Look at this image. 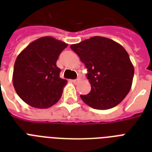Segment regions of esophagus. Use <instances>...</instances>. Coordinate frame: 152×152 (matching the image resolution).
<instances>
[{
	"label": "esophagus",
	"mask_w": 152,
	"mask_h": 152,
	"mask_svg": "<svg viewBox=\"0 0 152 152\" xmlns=\"http://www.w3.org/2000/svg\"><path fill=\"white\" fill-rule=\"evenodd\" d=\"M79 80H80L79 79H76V80H72V82H73L74 83H77L79 82Z\"/></svg>",
	"instance_id": "1"
}]
</instances>
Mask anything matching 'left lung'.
Returning <instances> with one entry per match:
<instances>
[{
    "mask_svg": "<svg viewBox=\"0 0 152 152\" xmlns=\"http://www.w3.org/2000/svg\"><path fill=\"white\" fill-rule=\"evenodd\" d=\"M70 47L88 69L91 90L80 95L82 100L96 110H108L120 103L129 92L134 76V67L124 47L101 36Z\"/></svg>",
    "mask_w": 152,
    "mask_h": 152,
    "instance_id": "8db88e82",
    "label": "left lung"
}]
</instances>
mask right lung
I'll return each mask as SVG.
<instances>
[{
  "mask_svg": "<svg viewBox=\"0 0 152 152\" xmlns=\"http://www.w3.org/2000/svg\"><path fill=\"white\" fill-rule=\"evenodd\" d=\"M67 46L53 37H42L18 55L13 69V86L29 106L49 108L61 97L67 80L60 77L61 69L56 63Z\"/></svg>",
  "mask_w": 152,
  "mask_h": 152,
  "instance_id": "1",
  "label": "right lung"
}]
</instances>
